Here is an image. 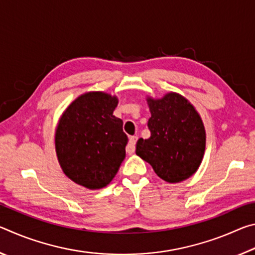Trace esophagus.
<instances>
[{"instance_id": "esophagus-1", "label": "esophagus", "mask_w": 255, "mask_h": 255, "mask_svg": "<svg viewBox=\"0 0 255 255\" xmlns=\"http://www.w3.org/2000/svg\"><path fill=\"white\" fill-rule=\"evenodd\" d=\"M136 141H137V136H131L129 138V141H128V145L126 147V150L128 154H132L135 153V146H136Z\"/></svg>"}]
</instances>
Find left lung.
Segmentation results:
<instances>
[{"mask_svg":"<svg viewBox=\"0 0 255 255\" xmlns=\"http://www.w3.org/2000/svg\"><path fill=\"white\" fill-rule=\"evenodd\" d=\"M148 139L139 138L136 154L169 183L187 180L199 167L206 148L204 123L191 103L179 93L147 98Z\"/></svg>","mask_w":255,"mask_h":255,"instance_id":"8db88e82","label":"left lung"}]
</instances>
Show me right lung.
<instances>
[{
	"instance_id": "1",
	"label": "right lung",
	"mask_w": 255,
	"mask_h": 255,
	"mask_svg": "<svg viewBox=\"0 0 255 255\" xmlns=\"http://www.w3.org/2000/svg\"><path fill=\"white\" fill-rule=\"evenodd\" d=\"M118 98L88 92L63 112L55 132V148L64 173L91 190L105 188L126 156L128 137L123 120L114 116Z\"/></svg>"
}]
</instances>
